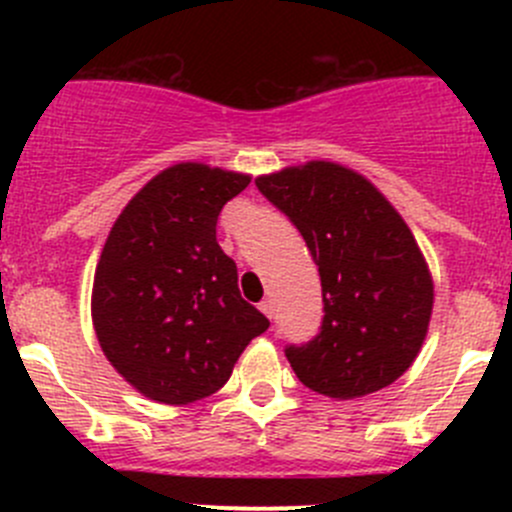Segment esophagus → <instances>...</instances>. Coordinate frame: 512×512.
Wrapping results in <instances>:
<instances>
[{
  "mask_svg": "<svg viewBox=\"0 0 512 512\" xmlns=\"http://www.w3.org/2000/svg\"><path fill=\"white\" fill-rule=\"evenodd\" d=\"M260 312L265 314L267 319H272V314H275V309H272V299H262V302H260Z\"/></svg>",
  "mask_w": 512,
  "mask_h": 512,
  "instance_id": "esophagus-1",
  "label": "esophagus"
}]
</instances>
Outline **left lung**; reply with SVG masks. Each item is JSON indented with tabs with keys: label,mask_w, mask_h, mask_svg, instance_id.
Masks as SVG:
<instances>
[{
	"label": "left lung",
	"mask_w": 512,
	"mask_h": 512,
	"mask_svg": "<svg viewBox=\"0 0 512 512\" xmlns=\"http://www.w3.org/2000/svg\"><path fill=\"white\" fill-rule=\"evenodd\" d=\"M255 185L302 232L322 280V332L285 349L297 379L339 401L394 384L421 352L433 312L414 232L374 183L332 160L289 165Z\"/></svg>",
	"instance_id": "8db88e82"
}]
</instances>
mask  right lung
<instances>
[{
    "label": "right lung",
    "instance_id": "1",
    "mask_svg": "<svg viewBox=\"0 0 512 512\" xmlns=\"http://www.w3.org/2000/svg\"><path fill=\"white\" fill-rule=\"evenodd\" d=\"M250 175L175 163L148 180L113 223L96 265L91 319L113 369L158 404L223 389L270 322L237 289L215 225Z\"/></svg>",
    "mask_w": 512,
    "mask_h": 512
}]
</instances>
